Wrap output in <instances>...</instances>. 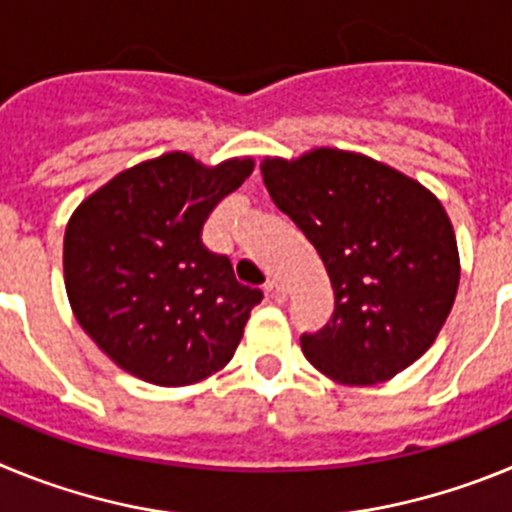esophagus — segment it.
<instances>
[{"instance_id":"esophagus-1","label":"esophagus","mask_w":512,"mask_h":512,"mask_svg":"<svg viewBox=\"0 0 512 512\" xmlns=\"http://www.w3.org/2000/svg\"><path fill=\"white\" fill-rule=\"evenodd\" d=\"M264 295H266V300L269 302H284V287L279 282H274V279H271V282H266L264 284Z\"/></svg>"}]
</instances>
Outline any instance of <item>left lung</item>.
<instances>
[{
    "label": "left lung",
    "mask_w": 512,
    "mask_h": 512,
    "mask_svg": "<svg viewBox=\"0 0 512 512\" xmlns=\"http://www.w3.org/2000/svg\"><path fill=\"white\" fill-rule=\"evenodd\" d=\"M271 200L318 251L333 315L300 343L341 384L387 382L436 341L459 287V248L436 194L361 153L315 148L261 164Z\"/></svg>",
    "instance_id": "1"
}]
</instances>
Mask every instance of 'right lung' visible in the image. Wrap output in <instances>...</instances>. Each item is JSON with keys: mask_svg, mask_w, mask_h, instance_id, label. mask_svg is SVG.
<instances>
[{"mask_svg": "<svg viewBox=\"0 0 512 512\" xmlns=\"http://www.w3.org/2000/svg\"><path fill=\"white\" fill-rule=\"evenodd\" d=\"M251 158L202 166L174 151L122 171L76 207L63 279L79 325L120 369L158 387L220 372L261 289L243 287L202 225L241 187Z\"/></svg>", "mask_w": 512, "mask_h": 512, "instance_id": "obj_1", "label": "right lung"}]
</instances>
